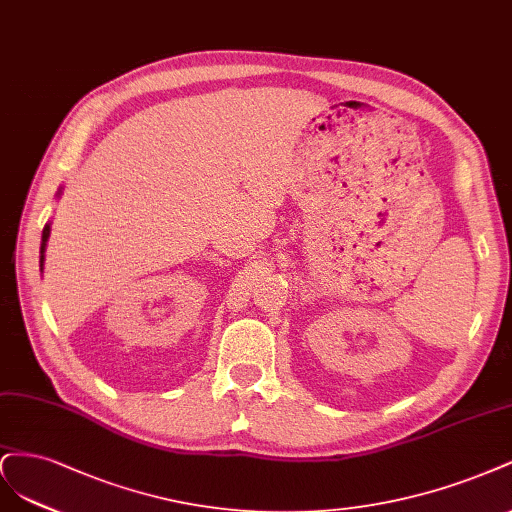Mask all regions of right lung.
<instances>
[{
	"label": "right lung",
	"mask_w": 512,
	"mask_h": 512,
	"mask_svg": "<svg viewBox=\"0 0 512 512\" xmlns=\"http://www.w3.org/2000/svg\"><path fill=\"white\" fill-rule=\"evenodd\" d=\"M48 236H51V225H44V229H42V246H40V270L44 266V251H46Z\"/></svg>",
	"instance_id": "obj_1"
}]
</instances>
